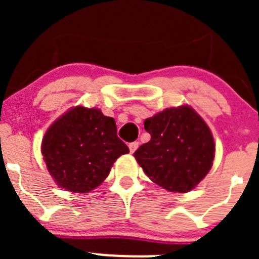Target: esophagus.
<instances>
[{
    "label": "esophagus",
    "mask_w": 259,
    "mask_h": 259,
    "mask_svg": "<svg viewBox=\"0 0 259 259\" xmlns=\"http://www.w3.org/2000/svg\"><path fill=\"white\" fill-rule=\"evenodd\" d=\"M138 148H139V142H133V143H130V144H129L130 153H134V151L137 150Z\"/></svg>",
    "instance_id": "obj_1"
}]
</instances>
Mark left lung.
<instances>
[{"instance_id": "8db88e82", "label": "left lung", "mask_w": 259, "mask_h": 259, "mask_svg": "<svg viewBox=\"0 0 259 259\" xmlns=\"http://www.w3.org/2000/svg\"><path fill=\"white\" fill-rule=\"evenodd\" d=\"M151 139L134 153L146 176L166 190L187 193L213 165L214 140L204 120L189 106L165 109L144 121Z\"/></svg>"}]
</instances>
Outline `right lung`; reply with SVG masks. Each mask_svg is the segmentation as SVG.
Wrapping results in <instances>:
<instances>
[{
    "mask_svg": "<svg viewBox=\"0 0 259 259\" xmlns=\"http://www.w3.org/2000/svg\"><path fill=\"white\" fill-rule=\"evenodd\" d=\"M42 155L55 182L72 193L95 189L117 158L129 153L113 117L76 106L57 119L42 140Z\"/></svg>",
    "mask_w": 259,
    "mask_h": 259,
    "instance_id": "right-lung-1",
    "label": "right lung"
}]
</instances>
